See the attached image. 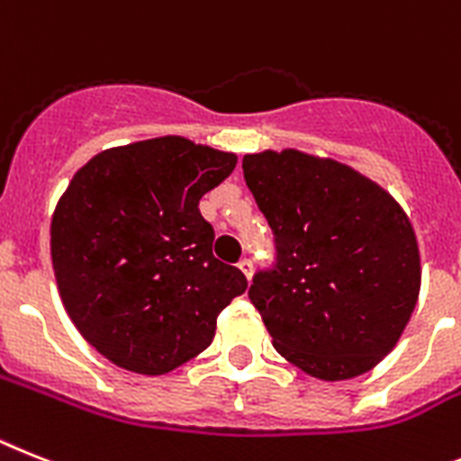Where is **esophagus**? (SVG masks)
I'll return each instance as SVG.
<instances>
[{"instance_id": "esophagus-1", "label": "esophagus", "mask_w": 461, "mask_h": 461, "mask_svg": "<svg viewBox=\"0 0 461 461\" xmlns=\"http://www.w3.org/2000/svg\"><path fill=\"white\" fill-rule=\"evenodd\" d=\"M239 269H241V272L246 274V278L250 281V276H253V262H250V258H243V260L239 262Z\"/></svg>"}]
</instances>
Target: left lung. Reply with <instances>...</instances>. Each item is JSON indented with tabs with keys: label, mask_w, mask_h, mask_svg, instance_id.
Masks as SVG:
<instances>
[{
	"label": "left lung",
	"mask_w": 461,
	"mask_h": 461,
	"mask_svg": "<svg viewBox=\"0 0 461 461\" xmlns=\"http://www.w3.org/2000/svg\"><path fill=\"white\" fill-rule=\"evenodd\" d=\"M243 177L274 231L276 258L249 297L274 347L319 380L368 373L396 347L420 293L412 224L384 189L338 161L243 157Z\"/></svg>",
	"instance_id": "1"
}]
</instances>
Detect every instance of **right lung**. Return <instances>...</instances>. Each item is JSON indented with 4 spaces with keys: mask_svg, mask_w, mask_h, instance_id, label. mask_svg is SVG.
Masks as SVG:
<instances>
[{
    "mask_svg": "<svg viewBox=\"0 0 461 461\" xmlns=\"http://www.w3.org/2000/svg\"><path fill=\"white\" fill-rule=\"evenodd\" d=\"M234 166V154L166 135L95 154L58 201V290L77 330L119 368L164 375L194 358L249 288L212 258L199 212Z\"/></svg>",
    "mask_w": 461,
    "mask_h": 461,
    "instance_id": "1",
    "label": "right lung"
}]
</instances>
